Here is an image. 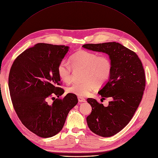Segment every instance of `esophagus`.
Here are the masks:
<instances>
[{
    "label": "esophagus",
    "mask_w": 158,
    "mask_h": 158,
    "mask_svg": "<svg viewBox=\"0 0 158 158\" xmlns=\"http://www.w3.org/2000/svg\"><path fill=\"white\" fill-rule=\"evenodd\" d=\"M78 101L79 102H85V99L82 97H78Z\"/></svg>",
    "instance_id": "obj_1"
}]
</instances>
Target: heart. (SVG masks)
<instances>
[{"label": "heart", "instance_id": "heart-1", "mask_svg": "<svg viewBox=\"0 0 158 158\" xmlns=\"http://www.w3.org/2000/svg\"><path fill=\"white\" fill-rule=\"evenodd\" d=\"M70 64L62 60L57 67L59 78L65 82H69L72 77V68L83 70L81 82H75L67 88L68 93L79 97L88 95L94 88L102 87L110 79L112 70V64L106 55L79 50L70 56Z\"/></svg>", "mask_w": 158, "mask_h": 158}]
</instances>
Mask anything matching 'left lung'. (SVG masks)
Masks as SVG:
<instances>
[{
  "label": "left lung",
  "mask_w": 158,
  "mask_h": 158,
  "mask_svg": "<svg viewBox=\"0 0 158 158\" xmlns=\"http://www.w3.org/2000/svg\"><path fill=\"white\" fill-rule=\"evenodd\" d=\"M82 47L105 53L111 61L110 79L98 94L103 99L111 98L112 100L104 106L95 99H87L92 111L86 118L93 133L111 137L122 130L137 110L145 89L144 70L137 55L118 43L85 44Z\"/></svg>",
  "instance_id": "left-lung-1"
}]
</instances>
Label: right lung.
<instances>
[{
    "instance_id": "1",
    "label": "right lung",
    "mask_w": 158,
    "mask_h": 158,
    "mask_svg": "<svg viewBox=\"0 0 158 158\" xmlns=\"http://www.w3.org/2000/svg\"><path fill=\"white\" fill-rule=\"evenodd\" d=\"M69 47L38 44L21 53L13 62L9 76L12 103L22 123L43 138L58 134L69 111L77 103V96L68 93L48 103L53 96H62L57 67ZM54 100V99H53Z\"/></svg>"
}]
</instances>
